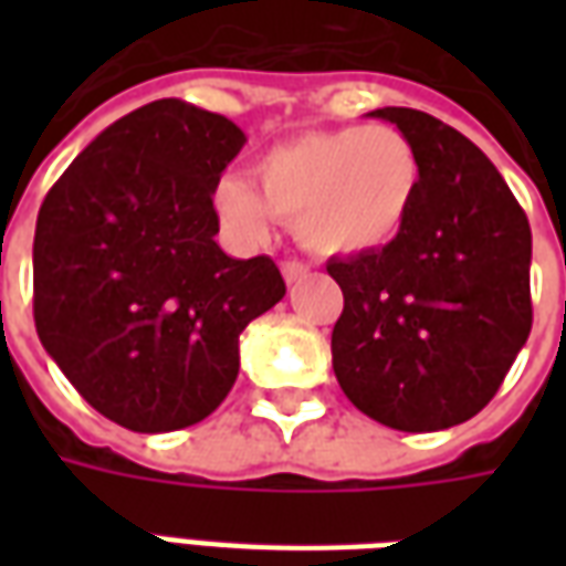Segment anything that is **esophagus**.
Returning <instances> with one entry per match:
<instances>
[{
  "label": "esophagus",
  "mask_w": 566,
  "mask_h": 566,
  "mask_svg": "<svg viewBox=\"0 0 566 566\" xmlns=\"http://www.w3.org/2000/svg\"><path fill=\"white\" fill-rule=\"evenodd\" d=\"M282 275H284V282L287 284H294L300 282L303 275H308V263L306 260H282Z\"/></svg>",
  "instance_id": "obj_1"
}]
</instances>
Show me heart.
Instances as JSON below:
<instances>
[{
	"mask_svg": "<svg viewBox=\"0 0 566 566\" xmlns=\"http://www.w3.org/2000/svg\"><path fill=\"white\" fill-rule=\"evenodd\" d=\"M260 190L245 175L214 185V211L239 242H263L272 218L321 258H355L391 245L416 209L421 160L400 129L339 127L306 133L258 160Z\"/></svg>",
	"mask_w": 566,
	"mask_h": 566,
	"instance_id": "b5f03b06",
	"label": "heart"
}]
</instances>
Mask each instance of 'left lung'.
Returning a JSON list of instances; mask_svg holds the SVG:
<instances>
[{"label": "left lung", "instance_id": "obj_1", "mask_svg": "<svg viewBox=\"0 0 566 566\" xmlns=\"http://www.w3.org/2000/svg\"><path fill=\"white\" fill-rule=\"evenodd\" d=\"M421 160V187L391 245L331 260L343 287L333 373L352 403L394 430L470 421L527 343L531 223L473 142L416 108H376Z\"/></svg>", "mask_w": 566, "mask_h": 566}]
</instances>
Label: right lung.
Returning a JSON list of instances; mask_svg holds the SVG:
<instances>
[{
  "label": "right lung",
  "instance_id": "1",
  "mask_svg": "<svg viewBox=\"0 0 566 566\" xmlns=\"http://www.w3.org/2000/svg\"><path fill=\"white\" fill-rule=\"evenodd\" d=\"M245 133L157 99L103 129L35 221L32 315L87 403L136 433L211 416L239 376V333L284 296L266 254L227 258L211 202Z\"/></svg>",
  "mask_w": 566,
  "mask_h": 566
}]
</instances>
